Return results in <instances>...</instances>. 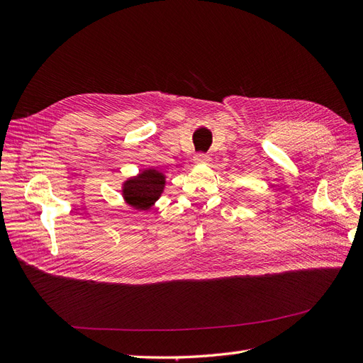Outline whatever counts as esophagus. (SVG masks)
<instances>
[{
	"label": "esophagus",
	"instance_id": "1",
	"mask_svg": "<svg viewBox=\"0 0 363 363\" xmlns=\"http://www.w3.org/2000/svg\"><path fill=\"white\" fill-rule=\"evenodd\" d=\"M208 161H210V157L207 155H203V153H198L196 156L193 157L194 164H207Z\"/></svg>",
	"mask_w": 363,
	"mask_h": 363
}]
</instances>
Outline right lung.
<instances>
[{
  "label": "right lung",
  "mask_w": 363,
  "mask_h": 363,
  "mask_svg": "<svg viewBox=\"0 0 363 363\" xmlns=\"http://www.w3.org/2000/svg\"><path fill=\"white\" fill-rule=\"evenodd\" d=\"M165 179L164 172L148 167L121 184V194L127 206L139 211H148L164 193Z\"/></svg>",
  "instance_id": "add662e5"
}]
</instances>
